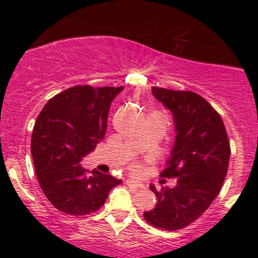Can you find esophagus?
I'll use <instances>...</instances> for the list:
<instances>
[{"label":"esophagus","mask_w":258,"mask_h":258,"mask_svg":"<svg viewBox=\"0 0 258 258\" xmlns=\"http://www.w3.org/2000/svg\"><path fill=\"white\" fill-rule=\"evenodd\" d=\"M126 183L128 184L130 187H131V188H141V187H144V184L142 183H140V182H137V181H135V179H131V178H127L126 179Z\"/></svg>","instance_id":"esophagus-1"}]
</instances>
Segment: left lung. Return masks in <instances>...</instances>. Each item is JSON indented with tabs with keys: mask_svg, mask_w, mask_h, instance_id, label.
Here are the masks:
<instances>
[{
	"mask_svg": "<svg viewBox=\"0 0 258 258\" xmlns=\"http://www.w3.org/2000/svg\"><path fill=\"white\" fill-rule=\"evenodd\" d=\"M158 102L172 112L176 139L162 177H176L173 188L151 189L157 197L145 220L162 230L186 227L200 217L217 197L230 161V142L221 116L191 91L152 87Z\"/></svg>",
	"mask_w": 258,
	"mask_h": 258,
	"instance_id": "8db88e82",
	"label": "left lung"
}]
</instances>
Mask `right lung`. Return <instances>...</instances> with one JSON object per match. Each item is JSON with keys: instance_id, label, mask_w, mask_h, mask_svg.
I'll return each mask as SVG.
<instances>
[{"instance_id": "1", "label": "right lung", "mask_w": 258, "mask_h": 258, "mask_svg": "<svg viewBox=\"0 0 258 258\" xmlns=\"http://www.w3.org/2000/svg\"><path fill=\"white\" fill-rule=\"evenodd\" d=\"M122 90L75 86L51 98L38 114L31 153L41 188L57 210L74 216L96 212L122 182L80 165L105 137L111 102Z\"/></svg>"}]
</instances>
